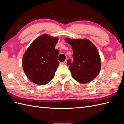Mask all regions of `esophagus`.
Returning a JSON list of instances; mask_svg holds the SVG:
<instances>
[{"mask_svg":"<svg viewBox=\"0 0 124 124\" xmlns=\"http://www.w3.org/2000/svg\"><path fill=\"white\" fill-rule=\"evenodd\" d=\"M62 63L64 64H67V60H65L64 62H62Z\"/></svg>","mask_w":124,"mask_h":124,"instance_id":"obj_1","label":"esophagus"}]
</instances>
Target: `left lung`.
<instances>
[{
    "instance_id": "1",
    "label": "left lung",
    "mask_w": 124,
    "mask_h": 124,
    "mask_svg": "<svg viewBox=\"0 0 124 124\" xmlns=\"http://www.w3.org/2000/svg\"><path fill=\"white\" fill-rule=\"evenodd\" d=\"M71 45L74 61L67 62L71 74L76 81L87 83L94 79L101 70V62L96 46L87 39L65 38Z\"/></svg>"
}]
</instances>
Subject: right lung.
Returning <instances> with one entry per match:
<instances>
[{"label": "right lung", "instance_id": "right-lung-1", "mask_svg": "<svg viewBox=\"0 0 124 124\" xmlns=\"http://www.w3.org/2000/svg\"><path fill=\"white\" fill-rule=\"evenodd\" d=\"M59 39L42 34L32 41L23 56L22 67L32 82L40 85L53 78L59 65V51L55 46Z\"/></svg>", "mask_w": 124, "mask_h": 124}]
</instances>
